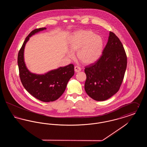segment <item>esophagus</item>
<instances>
[{
    "instance_id": "esophagus-1",
    "label": "esophagus",
    "mask_w": 147,
    "mask_h": 147,
    "mask_svg": "<svg viewBox=\"0 0 147 147\" xmlns=\"http://www.w3.org/2000/svg\"><path fill=\"white\" fill-rule=\"evenodd\" d=\"M74 70H75V71L77 72V73L79 72V71H81V68L79 67H78V66H76V67H74Z\"/></svg>"
}]
</instances>
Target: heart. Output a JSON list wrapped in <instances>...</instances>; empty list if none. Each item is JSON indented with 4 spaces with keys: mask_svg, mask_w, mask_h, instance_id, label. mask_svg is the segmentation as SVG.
Segmentation results:
<instances>
[{
    "mask_svg": "<svg viewBox=\"0 0 147 147\" xmlns=\"http://www.w3.org/2000/svg\"><path fill=\"white\" fill-rule=\"evenodd\" d=\"M71 51L77 52L79 60L86 64L97 61L101 57L104 49V41L99 35L90 30H79L70 36L68 41ZM70 58L74 57L72 52L68 53Z\"/></svg>",
    "mask_w": 147,
    "mask_h": 147,
    "instance_id": "heart-1",
    "label": "heart"
}]
</instances>
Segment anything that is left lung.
<instances>
[{"instance_id":"1","label":"left lung","mask_w":147,"mask_h":147,"mask_svg":"<svg viewBox=\"0 0 147 147\" xmlns=\"http://www.w3.org/2000/svg\"><path fill=\"white\" fill-rule=\"evenodd\" d=\"M127 56L118 37L110 32L102 55L85 68V90L96 101H104L119 91L127 67Z\"/></svg>"}]
</instances>
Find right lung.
Here are the masks:
<instances>
[{
  "mask_svg": "<svg viewBox=\"0 0 147 147\" xmlns=\"http://www.w3.org/2000/svg\"><path fill=\"white\" fill-rule=\"evenodd\" d=\"M46 29H35L26 37L18 53V64L20 80L25 89L39 100L50 102L57 100L63 94L68 81L74 74V67L73 64H70L44 74H36L28 70L24 61L25 45L30 37Z\"/></svg>",
  "mask_w": 147,
  "mask_h": 147,
  "instance_id": "add662e5",
  "label": "right lung"
}]
</instances>
